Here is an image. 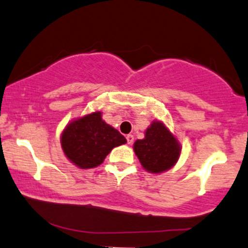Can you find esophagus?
<instances>
[{
  "instance_id": "esophagus-1",
  "label": "esophagus",
  "mask_w": 248,
  "mask_h": 248,
  "mask_svg": "<svg viewBox=\"0 0 248 248\" xmlns=\"http://www.w3.org/2000/svg\"><path fill=\"white\" fill-rule=\"evenodd\" d=\"M126 139H127V142H128L129 145H132V144H133V141H134V137H133L132 134H128V135H127Z\"/></svg>"
}]
</instances>
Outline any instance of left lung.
<instances>
[{"mask_svg":"<svg viewBox=\"0 0 248 248\" xmlns=\"http://www.w3.org/2000/svg\"><path fill=\"white\" fill-rule=\"evenodd\" d=\"M133 148L142 168L151 173L170 170L182 151L176 137L160 121H153L146 129L144 139L137 140Z\"/></svg>","mask_w":248,"mask_h":248,"instance_id":"obj_1","label":"left lung"}]
</instances>
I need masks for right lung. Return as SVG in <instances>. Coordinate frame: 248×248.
<instances>
[{
  "instance_id": "obj_1",
  "label": "right lung",
  "mask_w": 248,
  "mask_h": 248,
  "mask_svg": "<svg viewBox=\"0 0 248 248\" xmlns=\"http://www.w3.org/2000/svg\"><path fill=\"white\" fill-rule=\"evenodd\" d=\"M126 142L124 135L103 121L101 111L74 120L61 135L64 155L84 170L101 165L114 147Z\"/></svg>"
}]
</instances>
